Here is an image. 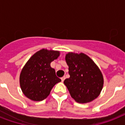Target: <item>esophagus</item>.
<instances>
[{"instance_id": "esophagus-1", "label": "esophagus", "mask_w": 125, "mask_h": 125, "mask_svg": "<svg viewBox=\"0 0 125 125\" xmlns=\"http://www.w3.org/2000/svg\"><path fill=\"white\" fill-rule=\"evenodd\" d=\"M65 79V76H63V77H62V78H61V80H62V82H63V81H64Z\"/></svg>"}]
</instances>
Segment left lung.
<instances>
[{"label": "left lung", "instance_id": "1", "mask_svg": "<svg viewBox=\"0 0 125 125\" xmlns=\"http://www.w3.org/2000/svg\"><path fill=\"white\" fill-rule=\"evenodd\" d=\"M70 77L64 80L71 96L77 103H87L96 99L103 86L102 73L94 62L83 53L69 52L65 56Z\"/></svg>", "mask_w": 125, "mask_h": 125}]
</instances>
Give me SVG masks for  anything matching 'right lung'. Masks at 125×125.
<instances>
[{
	"mask_svg": "<svg viewBox=\"0 0 125 125\" xmlns=\"http://www.w3.org/2000/svg\"><path fill=\"white\" fill-rule=\"evenodd\" d=\"M60 56L58 51L42 49L27 62L20 74V85L24 95L32 101L46 99L61 79L56 75L51 63Z\"/></svg>",
	"mask_w": 125,
	"mask_h": 125,
	"instance_id": "add662e5",
	"label": "right lung"
}]
</instances>
